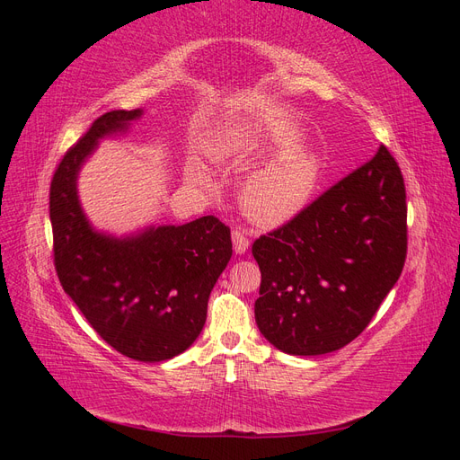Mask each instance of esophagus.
Returning a JSON list of instances; mask_svg holds the SVG:
<instances>
[{"label": "esophagus", "mask_w": 460, "mask_h": 460, "mask_svg": "<svg viewBox=\"0 0 460 460\" xmlns=\"http://www.w3.org/2000/svg\"><path fill=\"white\" fill-rule=\"evenodd\" d=\"M232 242H234V252L235 253H245L249 249V238L243 230H234L232 232Z\"/></svg>", "instance_id": "34e87169"}]
</instances>
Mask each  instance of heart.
<instances>
[{"mask_svg":"<svg viewBox=\"0 0 460 460\" xmlns=\"http://www.w3.org/2000/svg\"><path fill=\"white\" fill-rule=\"evenodd\" d=\"M318 180V159L309 149H289L249 176L243 188L247 213L264 225H280L307 203Z\"/></svg>","mask_w":460,"mask_h":460,"instance_id":"obj_1","label":"heart"}]
</instances>
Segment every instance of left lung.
<instances>
[{
    "label": "left lung",
    "instance_id": "1",
    "mask_svg": "<svg viewBox=\"0 0 460 460\" xmlns=\"http://www.w3.org/2000/svg\"><path fill=\"white\" fill-rule=\"evenodd\" d=\"M255 320L289 355H324L368 324L407 259V191L385 146L286 225L255 240Z\"/></svg>",
    "mask_w": 460,
    "mask_h": 460
}]
</instances>
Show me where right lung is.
Instances as JSON below:
<instances>
[{
    "label": "right lung",
    "mask_w": 460,
    "mask_h": 460,
    "mask_svg": "<svg viewBox=\"0 0 460 460\" xmlns=\"http://www.w3.org/2000/svg\"><path fill=\"white\" fill-rule=\"evenodd\" d=\"M140 115V109L111 111L66 149L51 178L49 220L55 272L97 336L124 357L159 363L186 351L201 333L232 240L213 215L127 240L92 230L76 198L80 164L100 137Z\"/></svg>",
    "instance_id": "obj_1"
}]
</instances>
